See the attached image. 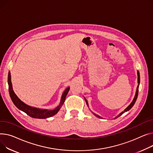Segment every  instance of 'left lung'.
<instances>
[{
  "instance_id": "1",
  "label": "left lung",
  "mask_w": 153,
  "mask_h": 153,
  "mask_svg": "<svg viewBox=\"0 0 153 153\" xmlns=\"http://www.w3.org/2000/svg\"><path fill=\"white\" fill-rule=\"evenodd\" d=\"M137 74H138V86H137V91H136V94H135V97H134V100L132 101V102L130 103V105L124 110V111H123V112H122V113L119 114V115H118L115 119H116V118H117V117H119L120 116H121L122 114H124L125 112H126V111H128V110H130L131 108H132V106H133L134 105V104H135V101H136V100H137V97H138V87H139V84H140V73L138 72V71H137ZM85 102H86V103H87V106H88V102H87V101L86 100V99L85 98ZM97 117H100V118H101V117H100L99 116H98V115H97V114H94Z\"/></svg>"
}]
</instances>
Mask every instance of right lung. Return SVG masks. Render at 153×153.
Returning <instances> with one entry per match:
<instances>
[{"mask_svg": "<svg viewBox=\"0 0 153 153\" xmlns=\"http://www.w3.org/2000/svg\"><path fill=\"white\" fill-rule=\"evenodd\" d=\"M8 90H9V94L10 98H11L13 103L14 105L20 110L25 112L28 116L30 117L36 118V119H45L50 117H52L56 114L59 109L62 107L63 104L65 102V100L66 97L69 90V87H68L64 93L62 95V99H61V102L58 106L55 108L53 110H47V109H37L36 108H33L31 106H29L20 100L17 96L14 93L12 88V82H11V76H10V73H8Z\"/></svg>", "mask_w": 153, "mask_h": 153, "instance_id": "add662e5", "label": "right lung"}]
</instances>
